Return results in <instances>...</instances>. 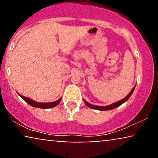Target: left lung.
<instances>
[{
    "label": "left lung",
    "instance_id": "1",
    "mask_svg": "<svg viewBox=\"0 0 158 158\" xmlns=\"http://www.w3.org/2000/svg\"><path fill=\"white\" fill-rule=\"evenodd\" d=\"M136 86V85H135ZM135 86H134V88L131 89V90L130 91V93L127 95V96L125 97L124 98H123L122 100H120L117 101V102L114 103H112L111 105H109V106H95V105H92L90 104V103H88L87 101H85L84 100V102H85V104L88 107L90 108V109H96V110H99V111H107V110H111V109H115V108L119 106L120 105H122V103H124V102H126V101L128 100V99L130 98V96H131V94H132V93L134 91V90H135Z\"/></svg>",
    "mask_w": 158,
    "mask_h": 158
}]
</instances>
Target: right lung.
<instances>
[{"label": "right lung", "instance_id": "add662e5", "mask_svg": "<svg viewBox=\"0 0 158 158\" xmlns=\"http://www.w3.org/2000/svg\"><path fill=\"white\" fill-rule=\"evenodd\" d=\"M19 96H20L21 98H22L23 100H24L26 102L29 103V105L32 106L34 107H36V108H40V109H49V108H52L55 107L56 106L58 105L60 103V101H61L62 98H60L59 100L54 101V102H49V103H40V102H36V101H34V100H32L31 98H27V97L23 96L18 94Z\"/></svg>", "mask_w": 158, "mask_h": 158}]
</instances>
